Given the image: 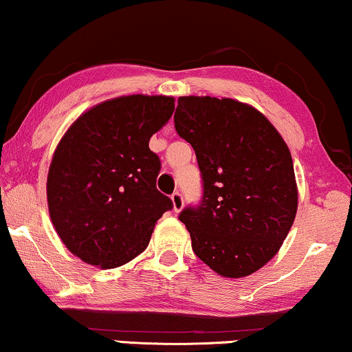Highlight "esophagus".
Returning a JSON list of instances; mask_svg holds the SVG:
<instances>
[{"label": "esophagus", "mask_w": 352, "mask_h": 352, "mask_svg": "<svg viewBox=\"0 0 352 352\" xmlns=\"http://www.w3.org/2000/svg\"><path fill=\"white\" fill-rule=\"evenodd\" d=\"M171 201H173V210L176 211H181L182 206H184V199H182V194L181 192H175V194L171 195Z\"/></svg>", "instance_id": "esophagus-1"}]
</instances>
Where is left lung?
I'll list each match as a JSON object with an SVG mask.
<instances>
[{"instance_id": "1", "label": "left lung", "mask_w": 352, "mask_h": 352, "mask_svg": "<svg viewBox=\"0 0 352 352\" xmlns=\"http://www.w3.org/2000/svg\"><path fill=\"white\" fill-rule=\"evenodd\" d=\"M175 128L194 147L204 181L199 206L179 221L216 274L239 278L276 256L298 208L292 153L252 105L210 96L177 99Z\"/></svg>"}]
</instances>
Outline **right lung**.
Here are the masks:
<instances>
[{"mask_svg":"<svg viewBox=\"0 0 352 352\" xmlns=\"http://www.w3.org/2000/svg\"><path fill=\"white\" fill-rule=\"evenodd\" d=\"M173 112L168 96H122L85 112L57 144L47 208L57 235L81 261L123 266L147 248L155 223L173 208L157 190L162 165L148 148Z\"/></svg>","mask_w":352,"mask_h":352,"instance_id":"right-lung-1","label":"right lung"}]
</instances>
